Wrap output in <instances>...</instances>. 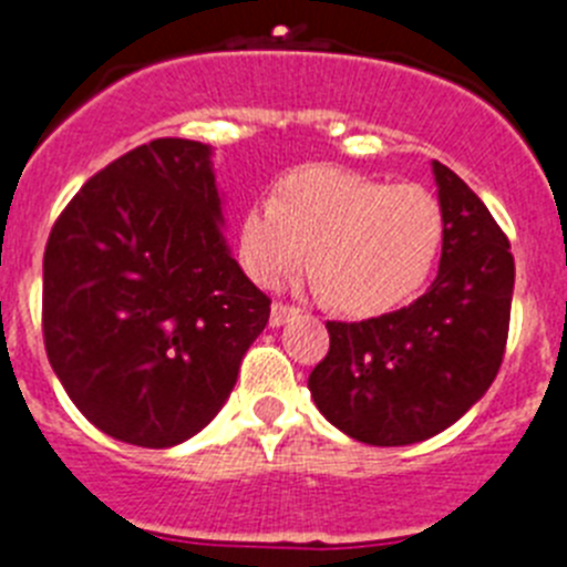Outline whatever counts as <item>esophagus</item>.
Here are the masks:
<instances>
[{
    "instance_id": "obj_1",
    "label": "esophagus",
    "mask_w": 567,
    "mask_h": 567,
    "mask_svg": "<svg viewBox=\"0 0 567 567\" xmlns=\"http://www.w3.org/2000/svg\"><path fill=\"white\" fill-rule=\"evenodd\" d=\"M296 313H299V308H293V305L274 302V308H271V328H279V324H285V321H288V319H293Z\"/></svg>"
}]
</instances>
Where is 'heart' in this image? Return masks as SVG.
Returning <instances> with one entry per match:
<instances>
[{
    "label": "heart",
    "instance_id": "obj_1",
    "mask_svg": "<svg viewBox=\"0 0 567 567\" xmlns=\"http://www.w3.org/2000/svg\"><path fill=\"white\" fill-rule=\"evenodd\" d=\"M443 243V208L421 183H381L336 166H305L277 183L239 223V262L262 288L302 268L344 313L406 302L430 277Z\"/></svg>",
    "mask_w": 567,
    "mask_h": 567
}]
</instances>
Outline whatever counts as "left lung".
Returning <instances> with one entry per match:
<instances>
[{
  "mask_svg": "<svg viewBox=\"0 0 567 567\" xmlns=\"http://www.w3.org/2000/svg\"><path fill=\"white\" fill-rule=\"evenodd\" d=\"M443 251L432 288L410 308L364 321H328L330 350L308 386L344 435L370 446L426 441L492 386L506 353L514 257L483 200L432 163Z\"/></svg>",
  "mask_w": 567,
  "mask_h": 567,
  "instance_id": "1",
  "label": "left lung"
}]
</instances>
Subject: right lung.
<instances>
[{
    "label": "right lung",
    "mask_w": 567,
    "mask_h": 567,
    "mask_svg": "<svg viewBox=\"0 0 567 567\" xmlns=\"http://www.w3.org/2000/svg\"><path fill=\"white\" fill-rule=\"evenodd\" d=\"M212 150L157 137L81 186L44 248V350L81 415L166 449L212 421L271 299L220 231Z\"/></svg>",
    "instance_id": "add662e5"
}]
</instances>
